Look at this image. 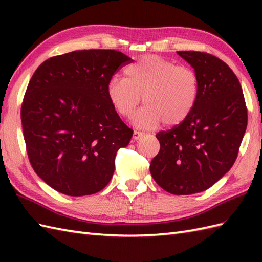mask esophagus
Returning <instances> with one entry per match:
<instances>
[{
    "label": "esophagus",
    "mask_w": 262,
    "mask_h": 262,
    "mask_svg": "<svg viewBox=\"0 0 262 262\" xmlns=\"http://www.w3.org/2000/svg\"><path fill=\"white\" fill-rule=\"evenodd\" d=\"M143 136H144V133L143 132L134 130V133H133V140H134V141H138Z\"/></svg>",
    "instance_id": "1"
}]
</instances>
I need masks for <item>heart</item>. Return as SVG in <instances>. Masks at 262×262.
Segmentation results:
<instances>
[{"mask_svg":"<svg viewBox=\"0 0 262 262\" xmlns=\"http://www.w3.org/2000/svg\"><path fill=\"white\" fill-rule=\"evenodd\" d=\"M107 96L116 113L127 119L134 117L142 97L144 107L135 118L138 127L177 126L196 107L199 79L189 66L147 55L127 66L125 79L109 81Z\"/></svg>","mask_w":262,"mask_h":262,"instance_id":"obj_1","label":"heart"}]
</instances>
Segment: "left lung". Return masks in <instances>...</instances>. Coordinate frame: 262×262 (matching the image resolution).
Here are the masks:
<instances>
[{
	"label": "left lung",
	"mask_w": 262,
	"mask_h": 262,
	"mask_svg": "<svg viewBox=\"0 0 262 262\" xmlns=\"http://www.w3.org/2000/svg\"><path fill=\"white\" fill-rule=\"evenodd\" d=\"M199 79V98L188 118L160 132V152L149 171L165 191L202 192L234 164L248 125V111L236 75L223 60L202 52H178Z\"/></svg>",
	"instance_id": "left-lung-1"
}]
</instances>
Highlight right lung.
<instances>
[{"mask_svg": "<svg viewBox=\"0 0 262 262\" xmlns=\"http://www.w3.org/2000/svg\"><path fill=\"white\" fill-rule=\"evenodd\" d=\"M130 62L111 49L75 51L45 60L33 73L22 129L33 170L56 191L86 196L113 178L117 151L129 144L133 129L111 105L107 86Z\"/></svg>", "mask_w": 262, "mask_h": 262, "instance_id": "add662e5", "label": "right lung"}]
</instances>
